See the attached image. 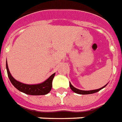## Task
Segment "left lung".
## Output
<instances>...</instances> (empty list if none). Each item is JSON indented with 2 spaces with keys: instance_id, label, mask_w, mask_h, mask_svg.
Returning <instances> with one entry per match:
<instances>
[{
  "instance_id": "8db88e82",
  "label": "left lung",
  "mask_w": 122,
  "mask_h": 122,
  "mask_svg": "<svg viewBox=\"0 0 122 122\" xmlns=\"http://www.w3.org/2000/svg\"><path fill=\"white\" fill-rule=\"evenodd\" d=\"M105 85L104 86H103L102 88H100L99 89H96V90H92V91H81V90H79V89H77L76 88H75L74 86H73L72 85V84L70 83V89H72V91H74V92L77 94H93L97 92L98 91H100L101 89H102L103 88H104L105 86H106Z\"/></svg>"
}]
</instances>
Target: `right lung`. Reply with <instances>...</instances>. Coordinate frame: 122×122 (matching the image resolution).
<instances>
[{"label": "right lung", "instance_id": "add662e5", "mask_svg": "<svg viewBox=\"0 0 122 122\" xmlns=\"http://www.w3.org/2000/svg\"><path fill=\"white\" fill-rule=\"evenodd\" d=\"M6 69L9 79L15 88L20 92L29 95H45L51 91L52 86V80L54 79L55 73L51 75L45 81L37 85H26L15 80L11 75L6 61Z\"/></svg>", "mask_w": 122, "mask_h": 122}]
</instances>
